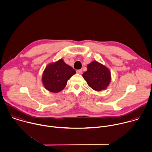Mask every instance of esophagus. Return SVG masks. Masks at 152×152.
Returning a JSON list of instances; mask_svg holds the SVG:
<instances>
[{
  "mask_svg": "<svg viewBox=\"0 0 152 152\" xmlns=\"http://www.w3.org/2000/svg\"><path fill=\"white\" fill-rule=\"evenodd\" d=\"M76 73L78 74H81L82 73V69H79V70H76Z\"/></svg>",
  "mask_w": 152,
  "mask_h": 152,
  "instance_id": "obj_1",
  "label": "esophagus"
}]
</instances>
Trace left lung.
<instances>
[{
	"label": "left lung",
	"mask_w": 152,
	"mask_h": 152,
	"mask_svg": "<svg viewBox=\"0 0 152 152\" xmlns=\"http://www.w3.org/2000/svg\"><path fill=\"white\" fill-rule=\"evenodd\" d=\"M87 69L82 76L88 85L96 91L107 89L111 82L110 70L96 61H92L88 64Z\"/></svg>",
	"instance_id": "1"
}]
</instances>
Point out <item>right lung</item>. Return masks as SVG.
<instances>
[{"label":"right lung","mask_w":152,"mask_h":152,"mask_svg":"<svg viewBox=\"0 0 152 152\" xmlns=\"http://www.w3.org/2000/svg\"><path fill=\"white\" fill-rule=\"evenodd\" d=\"M75 73L76 70L61 58L47 65L42 75V83L48 91L57 93L66 87L68 80Z\"/></svg>","instance_id":"right-lung-1"}]
</instances>
